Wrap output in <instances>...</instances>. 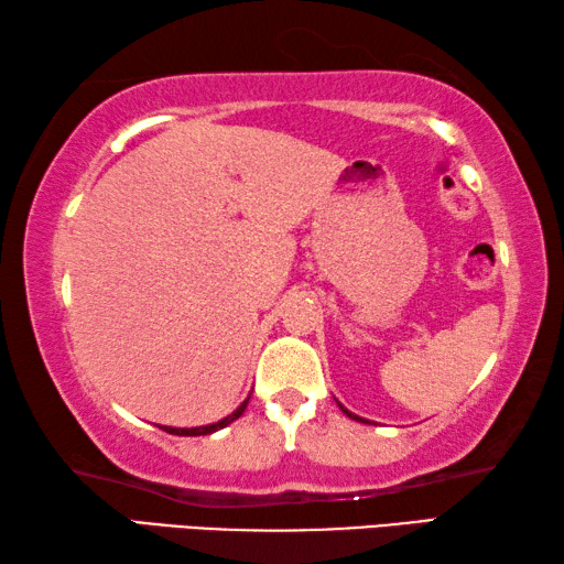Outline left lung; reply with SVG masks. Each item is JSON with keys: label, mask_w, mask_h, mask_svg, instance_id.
I'll list each match as a JSON object with an SVG mask.
<instances>
[{"label": "left lung", "mask_w": 564, "mask_h": 564, "mask_svg": "<svg viewBox=\"0 0 564 564\" xmlns=\"http://www.w3.org/2000/svg\"><path fill=\"white\" fill-rule=\"evenodd\" d=\"M339 409H341V411H344V413H347V416H349V419H354V421H361V423H369V421H367V419H359V416H357V413H351V411H347V409H344V406H341V403H339Z\"/></svg>", "instance_id": "left-lung-1"}]
</instances>
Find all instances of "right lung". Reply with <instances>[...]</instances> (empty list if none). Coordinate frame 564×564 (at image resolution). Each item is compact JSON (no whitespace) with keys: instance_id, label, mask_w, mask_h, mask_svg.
Returning <instances> with one entry per match:
<instances>
[{"instance_id":"obj_1","label":"right lung","mask_w":564,"mask_h":564,"mask_svg":"<svg viewBox=\"0 0 564 564\" xmlns=\"http://www.w3.org/2000/svg\"><path fill=\"white\" fill-rule=\"evenodd\" d=\"M247 401H250V397H247L240 406H237L230 416H225L223 421H217V423H210V426H197V429H171V426H163V431H167V433H173V436H207V433H215V431H220V429H225V426H230L232 421H237L245 413V409H247Z\"/></svg>"}]
</instances>
